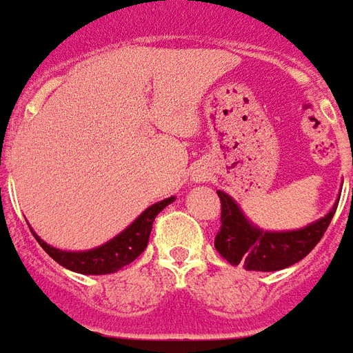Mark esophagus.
I'll use <instances>...</instances> for the list:
<instances>
[{
	"label": "esophagus",
	"instance_id": "1",
	"mask_svg": "<svg viewBox=\"0 0 353 353\" xmlns=\"http://www.w3.org/2000/svg\"><path fill=\"white\" fill-rule=\"evenodd\" d=\"M204 179H206V174H199L196 176V181H204Z\"/></svg>",
	"mask_w": 353,
	"mask_h": 353
}]
</instances>
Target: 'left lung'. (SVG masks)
<instances>
[{
  "mask_svg": "<svg viewBox=\"0 0 353 353\" xmlns=\"http://www.w3.org/2000/svg\"><path fill=\"white\" fill-rule=\"evenodd\" d=\"M218 196L221 201V228L214 246L231 265L241 263L248 271H279L300 262L321 241L339 206L334 202L323 218L304 228L265 231L246 218L233 196L223 191H218Z\"/></svg>",
  "mask_w": 353,
  "mask_h": 353,
  "instance_id": "8db88e82",
  "label": "left lung"
}]
</instances>
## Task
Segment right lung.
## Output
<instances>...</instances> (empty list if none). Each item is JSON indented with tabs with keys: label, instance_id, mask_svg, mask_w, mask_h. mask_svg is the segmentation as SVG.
<instances>
[{
	"label": "right lung",
	"instance_id": "add662e5",
	"mask_svg": "<svg viewBox=\"0 0 353 353\" xmlns=\"http://www.w3.org/2000/svg\"><path fill=\"white\" fill-rule=\"evenodd\" d=\"M174 201H176V196H168L164 201L154 202L147 210L141 212L122 233L112 236L105 245L95 246L90 250H78V252L76 250L74 252L72 250H61V248L48 245L43 239H39L32 228L30 231L32 235L36 236L39 246L66 270L74 271V273H82V275H107V273H114L128 263L134 262L135 258L147 248L152 221Z\"/></svg>",
	"mask_w": 353,
	"mask_h": 353
}]
</instances>
